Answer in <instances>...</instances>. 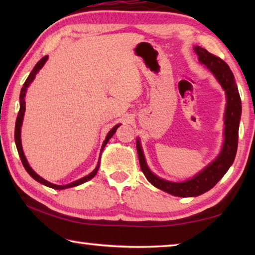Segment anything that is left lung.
<instances>
[{"instance_id":"1","label":"left lung","mask_w":255,"mask_h":255,"mask_svg":"<svg viewBox=\"0 0 255 255\" xmlns=\"http://www.w3.org/2000/svg\"><path fill=\"white\" fill-rule=\"evenodd\" d=\"M195 51L200 63L205 64L209 68L226 93L227 103L225 122H224L225 124V140H224L221 154L213 163H210L206 169L202 170L196 176H193L192 179L184 181V182H170V181L158 178L149 171L147 164L145 162L139 140L136 141L140 169L146 179L154 187L176 197H196L202 195V193L215 187L216 183L223 178L234 162L237 143H239V126L242 114V103L233 72L222 58L214 54H210L207 49L196 46Z\"/></svg>"}]
</instances>
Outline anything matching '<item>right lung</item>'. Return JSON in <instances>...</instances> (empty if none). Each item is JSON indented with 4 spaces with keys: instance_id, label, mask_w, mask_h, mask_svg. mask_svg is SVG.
<instances>
[{
    "instance_id": "add662e5",
    "label": "right lung",
    "mask_w": 255,
    "mask_h": 255,
    "mask_svg": "<svg viewBox=\"0 0 255 255\" xmlns=\"http://www.w3.org/2000/svg\"><path fill=\"white\" fill-rule=\"evenodd\" d=\"M47 56H45V57H42L39 62H38L36 65H34V67H33V70L31 71V73H30L29 74V76H28V79L25 80V82H24V84H23V86H22V89H21V92H20V110H19V114H18V117H16V122H15V130H14V139H15V145H16V149H18V153H19V156H20V158H21V162H22V164H23V166H24V169H25V171L28 172V173L32 176V178L36 180V181H38V182L39 183H42V184H45V185H47V187H49V188H53V189H57V190H62V189H66V188H72V187H76V185H80V184H82V183H84V182H86V181H89V180H91L94 175L97 174V172H98V170H99V165H100V162L98 163V165H97V167L96 169H94V171L93 172H91V173H90L89 175H86V176H84V178H82V179H80V180H77V181H74V182H72V183H70V184H66V185H57V184H53V183H50V182H48V181H46L45 179H42V178H40L39 175H38L36 172H34L31 167L29 166V164H28V162H27V159H25V156H24V154H23V150H22V145H21V125H22V119H23V115H24V110H25V102H24V97H25V92H27V88L29 86V84L31 83V82L33 81V79H34V76H36V74L38 73V71L40 70V68L45 65V63H46V60H47ZM120 126V125H117V126H115L114 128L111 129V130L108 132V135H107V137H106V139H105V141H103V144H102V148H101V152L103 150V148H105V146L107 145V143L108 141H109V139L110 138L114 136V133L116 132V130H117V128ZM100 155H101V153H100Z\"/></svg>"
}]
</instances>
